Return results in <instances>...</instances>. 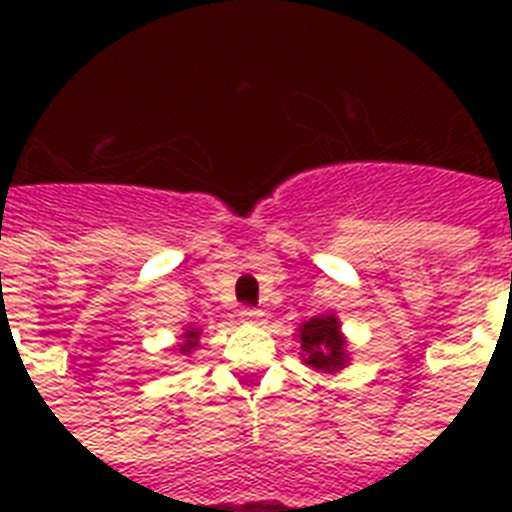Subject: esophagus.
Segmentation results:
<instances>
[{"instance_id": "esophagus-1", "label": "esophagus", "mask_w": 512, "mask_h": 512, "mask_svg": "<svg viewBox=\"0 0 512 512\" xmlns=\"http://www.w3.org/2000/svg\"><path fill=\"white\" fill-rule=\"evenodd\" d=\"M239 316L244 324H263V311H257V308H241Z\"/></svg>"}]
</instances>
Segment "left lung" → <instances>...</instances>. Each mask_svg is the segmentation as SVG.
I'll return each mask as SVG.
<instances>
[{
	"label": "left lung",
	"instance_id": "left-lung-1",
	"mask_svg": "<svg viewBox=\"0 0 512 512\" xmlns=\"http://www.w3.org/2000/svg\"><path fill=\"white\" fill-rule=\"evenodd\" d=\"M303 361L313 369L337 372L345 364V340L340 337V324L335 316H316L300 329Z\"/></svg>",
	"mask_w": 512,
	"mask_h": 512
}]
</instances>
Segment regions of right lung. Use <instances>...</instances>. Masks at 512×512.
Here are the masks:
<instances>
[{"label": "right lung", "mask_w": 512, "mask_h": 512, "mask_svg": "<svg viewBox=\"0 0 512 512\" xmlns=\"http://www.w3.org/2000/svg\"><path fill=\"white\" fill-rule=\"evenodd\" d=\"M183 345H177L180 348V353H191V348H196V340H199V332H193V329H188L183 335Z\"/></svg>", "instance_id": "right-lung-1"}]
</instances>
